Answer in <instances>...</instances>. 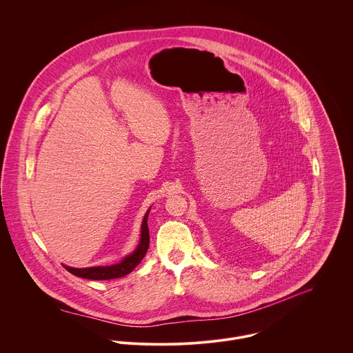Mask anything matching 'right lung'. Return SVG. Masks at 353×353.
Here are the masks:
<instances>
[{
  "label": "right lung",
  "mask_w": 353,
  "mask_h": 353,
  "mask_svg": "<svg viewBox=\"0 0 353 353\" xmlns=\"http://www.w3.org/2000/svg\"><path fill=\"white\" fill-rule=\"evenodd\" d=\"M148 214H150V209L147 210V213L143 219L141 239H140L137 249L130 255L125 256L119 263L110 265V266L83 268V269L81 268L80 269L70 268V266L63 265L65 269L77 277H83V279H88V280H111V279H119V277L129 274L141 262V259L145 256V254L148 252V248H150V230H148V223H147Z\"/></svg>",
  "instance_id": "add662e5"
}]
</instances>
